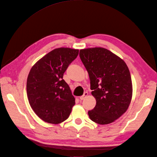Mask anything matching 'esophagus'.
I'll use <instances>...</instances> for the list:
<instances>
[{
  "mask_svg": "<svg viewBox=\"0 0 157 157\" xmlns=\"http://www.w3.org/2000/svg\"><path fill=\"white\" fill-rule=\"evenodd\" d=\"M88 92H84V94L82 95V96H80V97L79 98V99H80V100H83L84 99H85V98H86V96H88Z\"/></svg>",
  "mask_w": 157,
  "mask_h": 157,
  "instance_id": "34e87169",
  "label": "esophagus"
}]
</instances>
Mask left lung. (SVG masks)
Wrapping results in <instances>:
<instances>
[{
	"mask_svg": "<svg viewBox=\"0 0 157 157\" xmlns=\"http://www.w3.org/2000/svg\"><path fill=\"white\" fill-rule=\"evenodd\" d=\"M79 56L88 73L92 95L96 100L94 109L88 113L89 117L99 124H110L127 111L131 103L130 71L120 57L101 47L80 50Z\"/></svg>",
	"mask_w": 157,
	"mask_h": 157,
	"instance_id": "8db88e82",
	"label": "left lung"
}]
</instances>
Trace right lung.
<instances>
[{
    "label": "right lung",
    "mask_w": 157,
    "mask_h": 157,
    "mask_svg": "<svg viewBox=\"0 0 157 157\" xmlns=\"http://www.w3.org/2000/svg\"><path fill=\"white\" fill-rule=\"evenodd\" d=\"M78 50L58 48L42 57L31 67L27 79V95L36 115L50 124L67 120L75 104L69 85L63 79Z\"/></svg>",
    "instance_id": "obj_1"
}]
</instances>
